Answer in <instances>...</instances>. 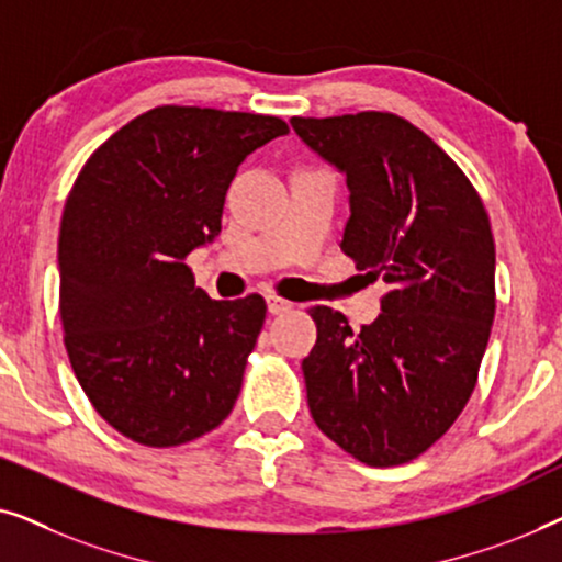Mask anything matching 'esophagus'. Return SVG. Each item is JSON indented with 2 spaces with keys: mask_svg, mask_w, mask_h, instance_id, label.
<instances>
[{
  "mask_svg": "<svg viewBox=\"0 0 562 562\" xmlns=\"http://www.w3.org/2000/svg\"><path fill=\"white\" fill-rule=\"evenodd\" d=\"M266 304H268V312L271 314H283V312H289L291 306V302H286V299H281V296H276V294H266Z\"/></svg>",
  "mask_w": 562,
  "mask_h": 562,
  "instance_id": "34e87169",
  "label": "esophagus"
}]
</instances>
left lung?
I'll list each match as a JSON object with an SVG mask.
<instances>
[{
  "label": "left lung",
  "instance_id": "left-lung-1",
  "mask_svg": "<svg viewBox=\"0 0 562 562\" xmlns=\"http://www.w3.org/2000/svg\"><path fill=\"white\" fill-rule=\"evenodd\" d=\"M291 127L348 183L342 252L389 283L360 333L329 306L310 310V412L360 463H409L448 432L479 379L496 310L488 214L448 153L396 114L291 117Z\"/></svg>",
  "mask_w": 562,
  "mask_h": 562
}]
</instances>
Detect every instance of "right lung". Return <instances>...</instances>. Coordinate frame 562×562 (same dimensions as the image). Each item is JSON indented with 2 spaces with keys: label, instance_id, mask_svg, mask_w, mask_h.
I'll use <instances>...</instances> for the list:
<instances>
[{
  "label": "right lung",
  "instance_id": "1",
  "mask_svg": "<svg viewBox=\"0 0 562 562\" xmlns=\"http://www.w3.org/2000/svg\"><path fill=\"white\" fill-rule=\"evenodd\" d=\"M286 122L156 106L81 168L58 237L60 322L83 394L130 440L171 448L233 412L266 302H212L183 263L222 229L229 181Z\"/></svg>",
  "mask_w": 562,
  "mask_h": 562
}]
</instances>
